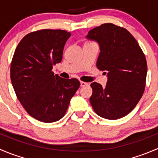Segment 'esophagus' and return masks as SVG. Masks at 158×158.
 I'll return each instance as SVG.
<instances>
[{
	"label": "esophagus",
	"instance_id": "esophagus-1",
	"mask_svg": "<svg viewBox=\"0 0 158 158\" xmlns=\"http://www.w3.org/2000/svg\"><path fill=\"white\" fill-rule=\"evenodd\" d=\"M88 85V83H87V82H83V81H81V82H80V85L82 87L85 86V85Z\"/></svg>",
	"mask_w": 158,
	"mask_h": 158
}]
</instances>
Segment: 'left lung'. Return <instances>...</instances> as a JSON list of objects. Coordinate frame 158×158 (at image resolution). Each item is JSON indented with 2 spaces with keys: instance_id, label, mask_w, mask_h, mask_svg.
I'll list each match as a JSON object with an SVG mask.
<instances>
[{
  "instance_id": "obj_1",
  "label": "left lung",
  "mask_w": 158,
  "mask_h": 158,
  "mask_svg": "<svg viewBox=\"0 0 158 158\" xmlns=\"http://www.w3.org/2000/svg\"><path fill=\"white\" fill-rule=\"evenodd\" d=\"M87 38L98 43L96 66L108 72L106 87L95 82L91 84V105L101 117L121 118L135 109L144 92L148 71L145 55L128 30L113 23L93 28Z\"/></svg>"
}]
</instances>
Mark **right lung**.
<instances>
[{
	"mask_svg": "<svg viewBox=\"0 0 158 158\" xmlns=\"http://www.w3.org/2000/svg\"><path fill=\"white\" fill-rule=\"evenodd\" d=\"M63 30L31 32L20 40L10 64V79L17 98L27 112L50 123L63 117L80 82L76 78L54 75L52 66L61 62L70 36Z\"/></svg>",
	"mask_w": 158,
	"mask_h": 158,
	"instance_id": "obj_1",
	"label": "right lung"
}]
</instances>
